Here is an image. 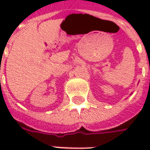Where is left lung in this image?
Instances as JSON below:
<instances>
[{
    "label": "left lung",
    "instance_id": "8db88e82",
    "mask_svg": "<svg viewBox=\"0 0 150 150\" xmlns=\"http://www.w3.org/2000/svg\"><path fill=\"white\" fill-rule=\"evenodd\" d=\"M131 94H132V93H131Z\"/></svg>",
    "mask_w": 150,
    "mask_h": 150
}]
</instances>
